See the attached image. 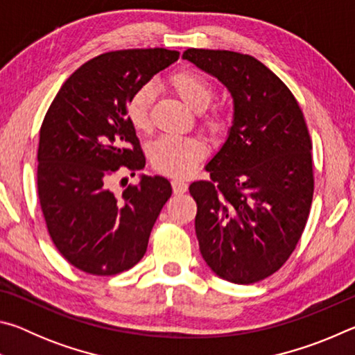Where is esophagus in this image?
<instances>
[{
  "instance_id": "obj_1",
  "label": "esophagus",
  "mask_w": 355,
  "mask_h": 355,
  "mask_svg": "<svg viewBox=\"0 0 355 355\" xmlns=\"http://www.w3.org/2000/svg\"><path fill=\"white\" fill-rule=\"evenodd\" d=\"M172 189L175 194H184L186 191H188V184H186L183 180H178V178H173L172 180Z\"/></svg>"
}]
</instances>
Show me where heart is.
<instances>
[{
    "label": "heart",
    "mask_w": 355,
    "mask_h": 355,
    "mask_svg": "<svg viewBox=\"0 0 355 355\" xmlns=\"http://www.w3.org/2000/svg\"><path fill=\"white\" fill-rule=\"evenodd\" d=\"M172 91L178 98L194 112L207 110L214 98V87L207 76L196 70H180L169 78ZM153 101V89L144 84L131 95L127 105V117L136 131L147 133L152 127L150 107ZM228 127L227 117L222 112H211L203 117L202 128L211 136L225 133ZM205 155L203 144L196 137L163 136L150 147V161L156 171L172 177H184L196 169Z\"/></svg>",
    "instance_id": "b5f03b06"
}]
</instances>
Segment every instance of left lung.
I'll list each match as a JSON object with an SVG mask.
<instances>
[{
  "label": "left lung",
  "mask_w": 355,
  "mask_h": 355,
  "mask_svg": "<svg viewBox=\"0 0 355 355\" xmlns=\"http://www.w3.org/2000/svg\"><path fill=\"white\" fill-rule=\"evenodd\" d=\"M183 59L218 78L235 105L227 141L205 167L209 180L189 186L200 254L224 280L255 284L284 266L307 224V123L286 84L254 56L188 48Z\"/></svg>",
  "instance_id": "obj_1"
}]
</instances>
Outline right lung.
<instances>
[{"instance_id":"1","label":"right lung","mask_w":355,"mask_h":355,"mask_svg":"<svg viewBox=\"0 0 355 355\" xmlns=\"http://www.w3.org/2000/svg\"><path fill=\"white\" fill-rule=\"evenodd\" d=\"M178 56L166 48L103 53L70 75L45 114L37 150L40 208L56 249L83 272L128 271L146 254L171 183L142 175L139 184L116 194L111 180L146 166L127 117L128 100Z\"/></svg>"}]
</instances>
